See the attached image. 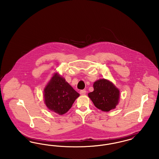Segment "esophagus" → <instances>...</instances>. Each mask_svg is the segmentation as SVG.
Instances as JSON below:
<instances>
[{"instance_id":"obj_1","label":"esophagus","mask_w":159,"mask_h":159,"mask_svg":"<svg viewBox=\"0 0 159 159\" xmlns=\"http://www.w3.org/2000/svg\"><path fill=\"white\" fill-rule=\"evenodd\" d=\"M86 93V91H85V90H81L80 91V93L81 94V95H84L85 93Z\"/></svg>"}]
</instances>
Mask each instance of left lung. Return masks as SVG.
<instances>
[{
    "mask_svg": "<svg viewBox=\"0 0 159 159\" xmlns=\"http://www.w3.org/2000/svg\"><path fill=\"white\" fill-rule=\"evenodd\" d=\"M93 91L88 93L89 97L98 109L109 112L115 109L118 103L120 91L112 82L100 79L93 84Z\"/></svg>",
    "mask_w": 159,
    "mask_h": 159,
    "instance_id": "1",
    "label": "left lung"
}]
</instances>
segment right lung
I'll return each mask as SVG.
<instances>
[{
    "instance_id": "obj_1",
    "label": "right lung",
    "mask_w": 159,
    "mask_h": 159,
    "mask_svg": "<svg viewBox=\"0 0 159 159\" xmlns=\"http://www.w3.org/2000/svg\"><path fill=\"white\" fill-rule=\"evenodd\" d=\"M80 95L66 80L56 73L44 89V99L47 107L59 115H63L71 107Z\"/></svg>"
}]
</instances>
